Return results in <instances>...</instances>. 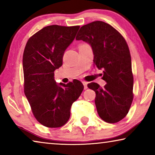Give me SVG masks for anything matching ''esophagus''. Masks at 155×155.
<instances>
[{
	"instance_id": "obj_1",
	"label": "esophagus",
	"mask_w": 155,
	"mask_h": 155,
	"mask_svg": "<svg viewBox=\"0 0 155 155\" xmlns=\"http://www.w3.org/2000/svg\"><path fill=\"white\" fill-rule=\"evenodd\" d=\"M82 84H83V85H84V90H86V89L87 88V82L82 81Z\"/></svg>"
}]
</instances>
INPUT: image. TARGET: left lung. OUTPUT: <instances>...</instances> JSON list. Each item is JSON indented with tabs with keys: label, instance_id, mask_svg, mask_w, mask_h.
Here are the masks:
<instances>
[{
	"label": "left lung",
	"instance_id": "obj_1",
	"mask_svg": "<svg viewBox=\"0 0 155 155\" xmlns=\"http://www.w3.org/2000/svg\"><path fill=\"white\" fill-rule=\"evenodd\" d=\"M75 39L90 44L94 65L103 70L102 79L107 82L104 87L96 82L87 84L96 93L94 102L99 117L109 124L120 121L128 114L133 99L131 57L126 40L102 21L83 25Z\"/></svg>",
	"mask_w": 155,
	"mask_h": 155
}]
</instances>
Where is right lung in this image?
Listing matches in <instances>:
<instances>
[{
    "instance_id": "obj_1",
    "label": "right lung",
    "mask_w": 155,
    "mask_h": 155,
    "mask_svg": "<svg viewBox=\"0 0 155 155\" xmlns=\"http://www.w3.org/2000/svg\"><path fill=\"white\" fill-rule=\"evenodd\" d=\"M80 26L50 25L27 41L23 54L24 92L36 119L48 128H59L68 122L71 108L84 89L74 79L56 84L54 71L63 65V57L75 39Z\"/></svg>"
}]
</instances>
